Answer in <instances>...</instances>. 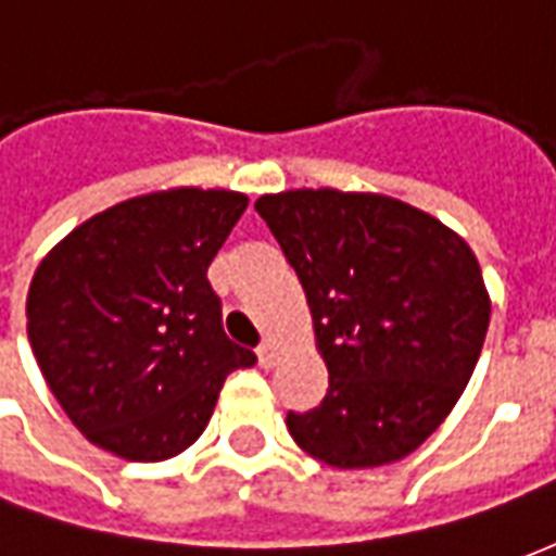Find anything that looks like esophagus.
<instances>
[{"instance_id": "esophagus-1", "label": "esophagus", "mask_w": 556, "mask_h": 556, "mask_svg": "<svg viewBox=\"0 0 556 556\" xmlns=\"http://www.w3.org/2000/svg\"><path fill=\"white\" fill-rule=\"evenodd\" d=\"M255 354H258V363H262V369H274V366H277L279 354H277V345H274V342H262Z\"/></svg>"}]
</instances>
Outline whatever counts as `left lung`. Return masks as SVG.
<instances>
[{
    "mask_svg": "<svg viewBox=\"0 0 556 556\" xmlns=\"http://www.w3.org/2000/svg\"><path fill=\"white\" fill-rule=\"evenodd\" d=\"M309 303L327 396L286 417L339 470L393 465L450 417L473 375L491 298L467 241L426 211L333 187L255 199Z\"/></svg>",
    "mask_w": 556,
    "mask_h": 556,
    "instance_id": "left-lung-1",
    "label": "left lung"
}]
</instances>
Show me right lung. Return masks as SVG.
<instances>
[{"instance_id": "add662e5", "label": "right lung", "mask_w": 556, "mask_h": 556, "mask_svg": "<svg viewBox=\"0 0 556 556\" xmlns=\"http://www.w3.org/2000/svg\"><path fill=\"white\" fill-rule=\"evenodd\" d=\"M235 190L134 195L67 231L35 267L26 333L86 441L163 462L205 431L226 375L253 351L223 333L207 265L247 211Z\"/></svg>"}]
</instances>
